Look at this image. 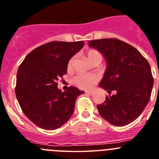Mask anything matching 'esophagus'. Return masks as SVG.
<instances>
[{"mask_svg":"<svg viewBox=\"0 0 159 159\" xmlns=\"http://www.w3.org/2000/svg\"><path fill=\"white\" fill-rule=\"evenodd\" d=\"M92 93H93V92H91V91H88V92H86V94H88V95H92Z\"/></svg>","mask_w":159,"mask_h":159,"instance_id":"obj_1","label":"esophagus"}]
</instances>
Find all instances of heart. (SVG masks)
<instances>
[{
	"instance_id": "obj_1",
	"label": "heart",
	"mask_w": 159,
	"mask_h": 159,
	"mask_svg": "<svg viewBox=\"0 0 159 159\" xmlns=\"http://www.w3.org/2000/svg\"><path fill=\"white\" fill-rule=\"evenodd\" d=\"M87 59L89 62L92 60H95L96 58H102V55L100 54L99 51H97L95 49H90L87 52ZM73 59H71L68 63V67H71L72 65ZM97 79L95 75H91V74H81L74 79V84L76 85L78 88L81 89L89 90L93 88V86L96 84Z\"/></svg>"
}]
</instances>
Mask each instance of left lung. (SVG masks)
<instances>
[{
    "instance_id": "obj_1",
    "label": "left lung",
    "mask_w": 159,
    "mask_h": 159,
    "mask_svg": "<svg viewBox=\"0 0 159 159\" xmlns=\"http://www.w3.org/2000/svg\"><path fill=\"white\" fill-rule=\"evenodd\" d=\"M88 45L104 57L106 71L99 87L116 91L97 105L99 113L114 126H125L142 114L151 98L154 79L148 61L135 48L118 39L89 41Z\"/></svg>"
}]
</instances>
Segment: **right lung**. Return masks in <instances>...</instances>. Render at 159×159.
<instances>
[{"mask_svg":"<svg viewBox=\"0 0 159 159\" xmlns=\"http://www.w3.org/2000/svg\"><path fill=\"white\" fill-rule=\"evenodd\" d=\"M84 45V41L49 42L32 50L20 65L16 99L25 116L37 127L56 130L72 116L77 97L84 92L75 87L62 92L57 81L67 73L70 59Z\"/></svg>","mask_w":159,"mask_h":159,"instance_id":"add662e5","label":"right lung"}]
</instances>
